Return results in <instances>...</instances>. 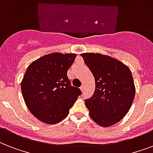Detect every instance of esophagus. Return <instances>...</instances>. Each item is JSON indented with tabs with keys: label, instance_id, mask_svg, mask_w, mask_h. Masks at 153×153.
<instances>
[{
	"label": "esophagus",
	"instance_id": "34e87169",
	"mask_svg": "<svg viewBox=\"0 0 153 153\" xmlns=\"http://www.w3.org/2000/svg\"><path fill=\"white\" fill-rule=\"evenodd\" d=\"M80 90L82 91V92H83V91H85V86H84V85H82L81 87H80Z\"/></svg>",
	"mask_w": 153,
	"mask_h": 153
}]
</instances>
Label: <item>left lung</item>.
Listing matches in <instances>:
<instances>
[{"instance_id": "8db88e82", "label": "left lung", "mask_w": 153, "mask_h": 153, "mask_svg": "<svg viewBox=\"0 0 153 153\" xmlns=\"http://www.w3.org/2000/svg\"><path fill=\"white\" fill-rule=\"evenodd\" d=\"M81 56L95 81L93 96L85 100L90 116L102 127L113 126L126 116L134 99L130 70L119 60L99 53H82Z\"/></svg>"}]
</instances>
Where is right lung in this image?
<instances>
[{
	"mask_svg": "<svg viewBox=\"0 0 153 153\" xmlns=\"http://www.w3.org/2000/svg\"><path fill=\"white\" fill-rule=\"evenodd\" d=\"M75 57L73 53H51L27 67L21 82L23 98L29 111L42 122L51 125L63 120L81 95L67 74Z\"/></svg>",
	"mask_w": 153,
	"mask_h": 153,
	"instance_id": "obj_1",
	"label": "right lung"
}]
</instances>
